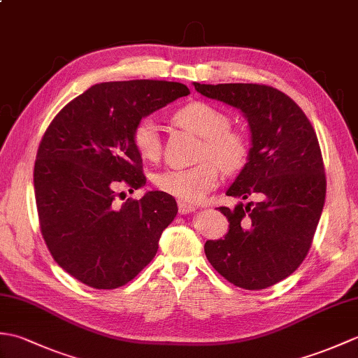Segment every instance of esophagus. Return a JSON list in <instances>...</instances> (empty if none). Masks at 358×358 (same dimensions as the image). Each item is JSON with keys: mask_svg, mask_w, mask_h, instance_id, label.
Masks as SVG:
<instances>
[{"mask_svg": "<svg viewBox=\"0 0 358 358\" xmlns=\"http://www.w3.org/2000/svg\"><path fill=\"white\" fill-rule=\"evenodd\" d=\"M195 210V206H192V204H187L185 201H178V212L180 214H189V212H194Z\"/></svg>", "mask_w": 358, "mask_h": 358, "instance_id": "esophagus-1", "label": "esophagus"}]
</instances>
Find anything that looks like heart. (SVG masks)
I'll return each mask as SVG.
<instances>
[{"label":"heart","mask_w":358,"mask_h":358,"mask_svg":"<svg viewBox=\"0 0 358 358\" xmlns=\"http://www.w3.org/2000/svg\"><path fill=\"white\" fill-rule=\"evenodd\" d=\"M173 123L201 138L199 158L203 163L189 169H166L154 177L155 186L180 201H200L220 181V168L235 172L245 166L249 155L246 135L229 127V117L206 101H191L172 115ZM132 144L146 162H155L162 152L157 121L141 118L134 126Z\"/></svg>","instance_id":"heart-1"}]
</instances>
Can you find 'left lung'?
Returning <instances> with one entry per match:
<instances>
[{
  "mask_svg": "<svg viewBox=\"0 0 358 358\" xmlns=\"http://www.w3.org/2000/svg\"><path fill=\"white\" fill-rule=\"evenodd\" d=\"M195 90L237 108L248 120V163L226 195L240 201L218 208L229 222L222 240L204 245L209 263L232 285L258 291L299 268L320 220L326 177L320 144L299 104L278 89L229 83Z\"/></svg>",
  "mask_w": 358,
  "mask_h": 358,
  "instance_id": "8db88e82",
  "label": "left lung"
}]
</instances>
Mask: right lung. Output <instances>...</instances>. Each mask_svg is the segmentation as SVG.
I'll use <instances>...</instances> for the list:
<instances>
[{
    "label": "right lung",
    "mask_w": 358,
    "mask_h": 358,
    "mask_svg": "<svg viewBox=\"0 0 358 358\" xmlns=\"http://www.w3.org/2000/svg\"><path fill=\"white\" fill-rule=\"evenodd\" d=\"M186 95L172 81L100 83L67 103L44 132L34 169L41 234L53 260L81 283L120 287L155 257L178 212L175 199L154 191L118 204L117 189L146 185L134 126Z\"/></svg>",
    "instance_id": "1"
}]
</instances>
